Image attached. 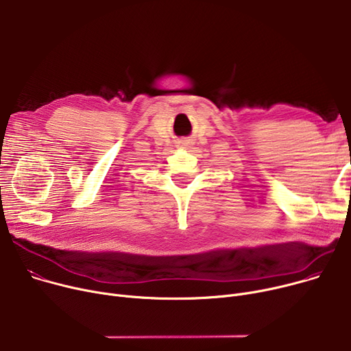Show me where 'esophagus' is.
I'll list each match as a JSON object with an SVG mask.
<instances>
[{
	"label": "esophagus",
	"instance_id": "34e87169",
	"mask_svg": "<svg viewBox=\"0 0 351 351\" xmlns=\"http://www.w3.org/2000/svg\"><path fill=\"white\" fill-rule=\"evenodd\" d=\"M180 143H182V144H183V145H184V147H187V145H189V144H190V141H189V140H186V138H184V140H182V141H180Z\"/></svg>",
	"mask_w": 351,
	"mask_h": 351
}]
</instances>
